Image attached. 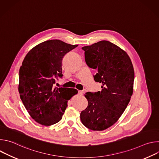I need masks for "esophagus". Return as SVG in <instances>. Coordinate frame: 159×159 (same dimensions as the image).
<instances>
[{
	"instance_id": "obj_1",
	"label": "esophagus",
	"mask_w": 159,
	"mask_h": 159,
	"mask_svg": "<svg viewBox=\"0 0 159 159\" xmlns=\"http://www.w3.org/2000/svg\"><path fill=\"white\" fill-rule=\"evenodd\" d=\"M79 95H83V94H84V91L83 90H79Z\"/></svg>"
}]
</instances>
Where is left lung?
<instances>
[{"mask_svg":"<svg viewBox=\"0 0 159 159\" xmlns=\"http://www.w3.org/2000/svg\"><path fill=\"white\" fill-rule=\"evenodd\" d=\"M87 65L97 70L94 80L102 90L84 95L88 106L80 113L87 128L102 131L114 125L126 108L133 90L134 72L129 57L117 45L101 41L82 48Z\"/></svg>","mask_w":159,"mask_h":159,"instance_id":"8db88e82","label":"left lung"}]
</instances>
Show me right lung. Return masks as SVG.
Listing matches in <instances>:
<instances>
[{
    "mask_svg": "<svg viewBox=\"0 0 159 159\" xmlns=\"http://www.w3.org/2000/svg\"><path fill=\"white\" fill-rule=\"evenodd\" d=\"M77 46L58 39L48 40L33 48L22 63L20 98L31 117L40 125L51 126L60 121L68 101L78 93L73 88L53 89L55 79L63 76V57Z\"/></svg>",
    "mask_w": 159,
    "mask_h": 159,
    "instance_id": "1",
    "label": "right lung"
}]
</instances>
